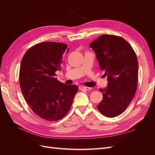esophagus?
I'll use <instances>...</instances> for the list:
<instances>
[{"mask_svg": "<svg viewBox=\"0 0 155 155\" xmlns=\"http://www.w3.org/2000/svg\"><path fill=\"white\" fill-rule=\"evenodd\" d=\"M79 88L80 89V90H85V91H88L91 89V87H84V86H80L79 87Z\"/></svg>", "mask_w": 155, "mask_h": 155, "instance_id": "1", "label": "esophagus"}]
</instances>
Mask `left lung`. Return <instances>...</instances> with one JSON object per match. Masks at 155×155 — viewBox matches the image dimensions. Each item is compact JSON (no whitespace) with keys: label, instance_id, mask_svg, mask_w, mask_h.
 Instances as JSON below:
<instances>
[{"label":"left lung","instance_id":"8db88e82","mask_svg":"<svg viewBox=\"0 0 155 155\" xmlns=\"http://www.w3.org/2000/svg\"><path fill=\"white\" fill-rule=\"evenodd\" d=\"M89 46L108 81L107 87L100 88L104 97L97 109L103 115L113 118L127 109L137 91V55L127 41L113 35H102Z\"/></svg>","mask_w":155,"mask_h":155}]
</instances>
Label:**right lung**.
I'll return each instance as SVG.
<instances>
[{
  "label": "right lung",
  "instance_id": "right-lung-1",
  "mask_svg": "<svg viewBox=\"0 0 155 155\" xmlns=\"http://www.w3.org/2000/svg\"><path fill=\"white\" fill-rule=\"evenodd\" d=\"M68 48L64 43L44 42L33 46L22 59L19 83L23 96L32 110L41 118L57 121L66 115L78 91L55 78L61 69L63 55Z\"/></svg>",
  "mask_w": 155,
  "mask_h": 155
}]
</instances>
